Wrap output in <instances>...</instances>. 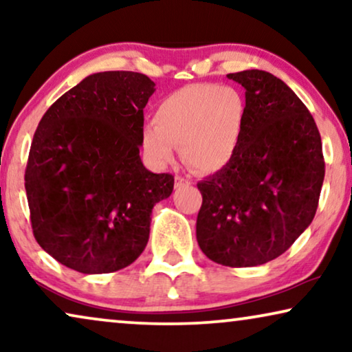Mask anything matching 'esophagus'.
<instances>
[{"label": "esophagus", "instance_id": "esophagus-1", "mask_svg": "<svg viewBox=\"0 0 352 352\" xmlns=\"http://www.w3.org/2000/svg\"><path fill=\"white\" fill-rule=\"evenodd\" d=\"M175 181H176V187H182V186H189L190 184V179L189 177H182V176H176L175 177Z\"/></svg>", "mask_w": 352, "mask_h": 352}]
</instances>
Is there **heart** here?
<instances>
[{
  "label": "heart",
  "instance_id": "b5f03b06",
  "mask_svg": "<svg viewBox=\"0 0 352 352\" xmlns=\"http://www.w3.org/2000/svg\"><path fill=\"white\" fill-rule=\"evenodd\" d=\"M247 107L230 86L190 85L157 105L153 122L142 128V148L158 168L184 160L201 173H214L234 160L242 142Z\"/></svg>",
  "mask_w": 352,
  "mask_h": 352
}]
</instances>
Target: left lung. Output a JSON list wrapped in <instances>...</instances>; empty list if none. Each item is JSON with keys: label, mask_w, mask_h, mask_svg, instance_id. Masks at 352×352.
I'll return each mask as SVG.
<instances>
[{"label": "left lung", "mask_w": 352, "mask_h": 352, "mask_svg": "<svg viewBox=\"0 0 352 352\" xmlns=\"http://www.w3.org/2000/svg\"><path fill=\"white\" fill-rule=\"evenodd\" d=\"M228 78L245 88V129L234 160L197 184V242L211 261L252 267L285 253L312 223L325 163L314 118L280 78Z\"/></svg>", "instance_id": "1"}]
</instances>
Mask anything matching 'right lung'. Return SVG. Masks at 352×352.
<instances>
[{
    "instance_id": "obj_1",
    "label": "right lung",
    "mask_w": 352,
    "mask_h": 352,
    "mask_svg": "<svg viewBox=\"0 0 352 352\" xmlns=\"http://www.w3.org/2000/svg\"><path fill=\"white\" fill-rule=\"evenodd\" d=\"M155 83L136 72H100L43 115L25 170L32 229L56 261L107 274L136 261L155 204L175 177L142 165L144 107Z\"/></svg>"
}]
</instances>
